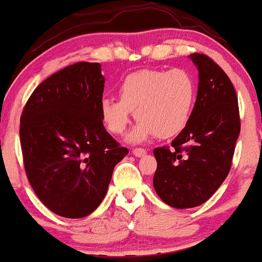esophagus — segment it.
I'll return each mask as SVG.
<instances>
[{
  "mask_svg": "<svg viewBox=\"0 0 262 262\" xmlns=\"http://www.w3.org/2000/svg\"><path fill=\"white\" fill-rule=\"evenodd\" d=\"M133 155L137 156V158H141V156H144L146 154V150L145 149H141V148H135L133 149Z\"/></svg>",
  "mask_w": 262,
  "mask_h": 262,
  "instance_id": "34e87169",
  "label": "esophagus"
}]
</instances>
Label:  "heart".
Returning <instances> with one entry per match:
<instances>
[{"label": "heart", "instance_id": "heart-1", "mask_svg": "<svg viewBox=\"0 0 262 262\" xmlns=\"http://www.w3.org/2000/svg\"><path fill=\"white\" fill-rule=\"evenodd\" d=\"M118 95L119 100H101L102 121L108 132L122 134L133 111L139 122L128 135V140L137 144L154 134L160 139H169L181 133L193 111L196 85L183 69L139 70L122 80Z\"/></svg>", "mask_w": 262, "mask_h": 262}]
</instances>
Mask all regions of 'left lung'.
Here are the masks:
<instances>
[{
    "instance_id": "1",
    "label": "left lung",
    "mask_w": 262,
    "mask_h": 262,
    "mask_svg": "<svg viewBox=\"0 0 262 262\" xmlns=\"http://www.w3.org/2000/svg\"><path fill=\"white\" fill-rule=\"evenodd\" d=\"M198 70L196 103L188 124L171 143L154 150V188L173 208L209 200L229 173L240 133L237 97L227 74L204 54H191Z\"/></svg>"
}]
</instances>
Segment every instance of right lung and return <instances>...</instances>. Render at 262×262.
Listing matches in <instances>:
<instances>
[{"label":"right lung","mask_w":262,"mask_h":262,"mask_svg":"<svg viewBox=\"0 0 262 262\" xmlns=\"http://www.w3.org/2000/svg\"><path fill=\"white\" fill-rule=\"evenodd\" d=\"M103 89L98 62H76L44 80L22 112L27 177L60 217L91 214L106 196L114 166L129 152L103 127Z\"/></svg>","instance_id":"obj_1"}]
</instances>
